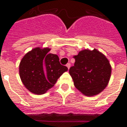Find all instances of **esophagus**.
<instances>
[{
	"label": "esophagus",
	"instance_id": "1",
	"mask_svg": "<svg viewBox=\"0 0 127 127\" xmlns=\"http://www.w3.org/2000/svg\"><path fill=\"white\" fill-rule=\"evenodd\" d=\"M66 67H67V68H68V69H69V68H70V66H71V64H70V63H67L66 64Z\"/></svg>",
	"mask_w": 127,
	"mask_h": 127
}]
</instances>
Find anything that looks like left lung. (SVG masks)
I'll return each mask as SVG.
<instances>
[{
	"label": "left lung",
	"mask_w": 127,
	"mask_h": 127,
	"mask_svg": "<svg viewBox=\"0 0 127 127\" xmlns=\"http://www.w3.org/2000/svg\"><path fill=\"white\" fill-rule=\"evenodd\" d=\"M74 58V66L69 69V74L75 88L89 96L103 91L112 73V67L105 56L96 49L84 50Z\"/></svg>",
	"instance_id": "1"
}]
</instances>
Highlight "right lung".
Listing matches in <instances>:
<instances>
[{
  "mask_svg": "<svg viewBox=\"0 0 127 127\" xmlns=\"http://www.w3.org/2000/svg\"><path fill=\"white\" fill-rule=\"evenodd\" d=\"M50 51L48 47H36L26 54L20 63L21 80L34 94L45 93L68 70L66 66L61 64L58 56L49 54Z\"/></svg>",
  "mask_w": 127,
  "mask_h": 127,
  "instance_id": "add662e5",
  "label": "right lung"
}]
</instances>
